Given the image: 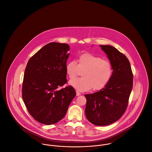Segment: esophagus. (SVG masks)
I'll use <instances>...</instances> for the list:
<instances>
[{
  "instance_id": "1",
  "label": "esophagus",
  "mask_w": 152,
  "mask_h": 152,
  "mask_svg": "<svg viewBox=\"0 0 152 152\" xmlns=\"http://www.w3.org/2000/svg\"><path fill=\"white\" fill-rule=\"evenodd\" d=\"M81 94V93L79 92V91H76V96H80Z\"/></svg>"
}]
</instances>
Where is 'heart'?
<instances>
[{
    "instance_id": "b5f03b06",
    "label": "heart",
    "mask_w": 152,
    "mask_h": 152,
    "mask_svg": "<svg viewBox=\"0 0 152 152\" xmlns=\"http://www.w3.org/2000/svg\"><path fill=\"white\" fill-rule=\"evenodd\" d=\"M77 63L75 61L68 62L66 72L68 77L73 79L78 76L80 70H84L82 73L83 77L70 81V84L79 91H86L92 88L94 91H99L110 82L113 67L109 61L89 53H85L79 56Z\"/></svg>"
}]
</instances>
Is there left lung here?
Returning a JSON list of instances; mask_svg holds the SVG:
<instances>
[{
  "label": "left lung",
  "mask_w": 152,
  "mask_h": 152,
  "mask_svg": "<svg viewBox=\"0 0 152 152\" xmlns=\"http://www.w3.org/2000/svg\"><path fill=\"white\" fill-rule=\"evenodd\" d=\"M113 67L109 83L102 89L85 94V114L88 120L96 126H106L118 121L124 113L133 88V75L127 57L115 48L100 45Z\"/></svg>",
  "instance_id": "left-lung-1"
}]
</instances>
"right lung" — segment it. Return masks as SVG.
<instances>
[{
	"instance_id": "add662e5",
	"label": "right lung",
	"mask_w": 152,
	"mask_h": 152,
	"mask_svg": "<svg viewBox=\"0 0 152 152\" xmlns=\"http://www.w3.org/2000/svg\"><path fill=\"white\" fill-rule=\"evenodd\" d=\"M69 46L52 42L37 52L28 61L24 73L22 94L25 106L36 121L47 125L55 124L65 116L76 96L67 83L66 66Z\"/></svg>"
}]
</instances>
